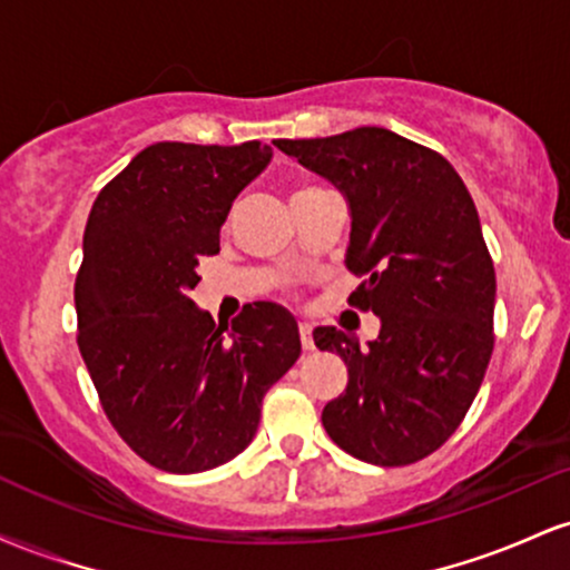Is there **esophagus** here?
<instances>
[{
    "instance_id": "34e87169",
    "label": "esophagus",
    "mask_w": 570,
    "mask_h": 570,
    "mask_svg": "<svg viewBox=\"0 0 570 570\" xmlns=\"http://www.w3.org/2000/svg\"><path fill=\"white\" fill-rule=\"evenodd\" d=\"M299 340H303V351H313V326L307 322H299Z\"/></svg>"
}]
</instances>
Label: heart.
I'll use <instances>...</instances> for the list:
<instances>
[{"instance_id": "heart-1", "label": "heart", "mask_w": 570, "mask_h": 570, "mask_svg": "<svg viewBox=\"0 0 570 570\" xmlns=\"http://www.w3.org/2000/svg\"><path fill=\"white\" fill-rule=\"evenodd\" d=\"M313 189H322V187H316V185H305V187H299L297 193H294V198H297V195H305V193H313Z\"/></svg>"}]
</instances>
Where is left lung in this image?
<instances>
[{
  "label": "left lung",
  "mask_w": 570,
  "mask_h": 570,
  "mask_svg": "<svg viewBox=\"0 0 570 570\" xmlns=\"http://www.w3.org/2000/svg\"><path fill=\"white\" fill-rule=\"evenodd\" d=\"M273 144L345 193V267L364 276L348 303L381 316L370 348L313 330L316 348L348 367L345 394L322 412L326 434L377 466L421 461L461 426L495 343V271L472 195L440 153L394 130Z\"/></svg>",
  "instance_id": "obj_1"
}]
</instances>
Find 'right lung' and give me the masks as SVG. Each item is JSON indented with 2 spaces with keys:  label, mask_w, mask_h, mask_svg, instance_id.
Returning <instances> with one entry per match:
<instances>
[{
  "label": "right lung",
  "mask_w": 570,
  "mask_h": 570,
  "mask_svg": "<svg viewBox=\"0 0 570 570\" xmlns=\"http://www.w3.org/2000/svg\"><path fill=\"white\" fill-rule=\"evenodd\" d=\"M271 155L263 141H158L90 208L77 345L109 423L163 472H206L238 455L257 434L267 389L299 358L284 307L246 305L227 330L189 299L198 259L219 252L235 195Z\"/></svg>",
  "instance_id": "obj_1"
}]
</instances>
